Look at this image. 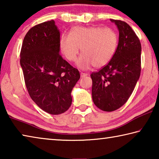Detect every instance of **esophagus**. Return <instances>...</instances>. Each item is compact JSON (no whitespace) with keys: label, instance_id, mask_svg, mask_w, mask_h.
<instances>
[{"label":"esophagus","instance_id":"1","mask_svg":"<svg viewBox=\"0 0 159 159\" xmlns=\"http://www.w3.org/2000/svg\"><path fill=\"white\" fill-rule=\"evenodd\" d=\"M88 74H85V73H80V76H81L82 78H83V77H85V76H88Z\"/></svg>","mask_w":159,"mask_h":159}]
</instances>
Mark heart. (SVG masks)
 I'll return each mask as SVG.
<instances>
[{
	"instance_id": "b5f03b06",
	"label": "heart",
	"mask_w": 159,
	"mask_h": 159,
	"mask_svg": "<svg viewBox=\"0 0 159 159\" xmlns=\"http://www.w3.org/2000/svg\"><path fill=\"white\" fill-rule=\"evenodd\" d=\"M118 34L114 29L99 26H76L70 35L63 34L60 40V50L70 61L76 60L81 48V53L76 62L82 70L94 66L100 68L108 64L116 51Z\"/></svg>"
}]
</instances>
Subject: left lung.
<instances>
[{
    "instance_id": "1",
    "label": "left lung",
    "mask_w": 159,
    "mask_h": 159,
    "mask_svg": "<svg viewBox=\"0 0 159 159\" xmlns=\"http://www.w3.org/2000/svg\"><path fill=\"white\" fill-rule=\"evenodd\" d=\"M119 31L114 57L105 66L91 74L94 104L104 111H115L130 98L141 71V44L125 21L110 20Z\"/></svg>"
}]
</instances>
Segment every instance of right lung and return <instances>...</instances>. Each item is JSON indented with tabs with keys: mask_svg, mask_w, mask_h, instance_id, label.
Wrapping results in <instances>:
<instances>
[{
	"mask_svg": "<svg viewBox=\"0 0 159 159\" xmlns=\"http://www.w3.org/2000/svg\"><path fill=\"white\" fill-rule=\"evenodd\" d=\"M60 32L54 20L34 26L26 34L20 65L28 93L48 114H61L72 102L71 91L80 79L79 70L61 57Z\"/></svg>",
	"mask_w": 159,
	"mask_h": 159,
	"instance_id": "add662e5",
	"label": "right lung"
}]
</instances>
